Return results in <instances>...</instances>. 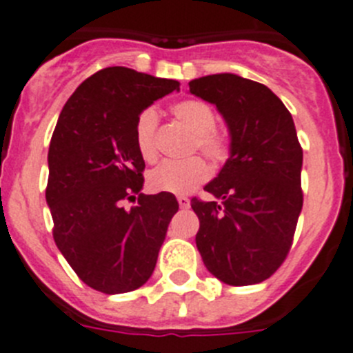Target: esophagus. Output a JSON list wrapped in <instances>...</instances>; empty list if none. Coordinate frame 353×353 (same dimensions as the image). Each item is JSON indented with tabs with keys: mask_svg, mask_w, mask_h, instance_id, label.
I'll return each mask as SVG.
<instances>
[{
	"mask_svg": "<svg viewBox=\"0 0 353 353\" xmlns=\"http://www.w3.org/2000/svg\"><path fill=\"white\" fill-rule=\"evenodd\" d=\"M176 201H179L180 208H189L190 206L189 198H185V196H179V198H176Z\"/></svg>",
	"mask_w": 353,
	"mask_h": 353,
	"instance_id": "1",
	"label": "esophagus"
}]
</instances>
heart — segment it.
Masks as SVG:
<instances>
[{"instance_id": "obj_1", "label": "heart", "mask_w": 353, "mask_h": 353, "mask_svg": "<svg viewBox=\"0 0 353 353\" xmlns=\"http://www.w3.org/2000/svg\"><path fill=\"white\" fill-rule=\"evenodd\" d=\"M176 121L194 132L192 150H199L212 163L221 164L229 157L231 145L224 132L216 131L215 110L201 99H182L171 106ZM157 124L159 113L155 108H145L134 124V145L145 161L157 157ZM210 179V168L201 157L187 161H164L148 174V187L155 192L189 194Z\"/></svg>"}]
</instances>
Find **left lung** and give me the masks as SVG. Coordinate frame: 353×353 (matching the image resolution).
<instances>
[{
	"label": "left lung",
	"instance_id": "obj_1",
	"mask_svg": "<svg viewBox=\"0 0 353 353\" xmlns=\"http://www.w3.org/2000/svg\"><path fill=\"white\" fill-rule=\"evenodd\" d=\"M190 94L213 103L231 134V155L192 198L196 245L206 270L228 285L261 283L282 266L303 208V148L292 115L266 85L219 73L189 82Z\"/></svg>",
	"mask_w": 353,
	"mask_h": 353
}]
</instances>
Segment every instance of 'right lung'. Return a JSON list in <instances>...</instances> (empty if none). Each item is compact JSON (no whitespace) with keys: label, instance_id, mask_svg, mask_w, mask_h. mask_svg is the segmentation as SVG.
<instances>
[{"label":"right lung","instance_id":"1","mask_svg":"<svg viewBox=\"0 0 353 353\" xmlns=\"http://www.w3.org/2000/svg\"><path fill=\"white\" fill-rule=\"evenodd\" d=\"M176 80L112 66L83 80L59 115L48 147L47 205L54 241L83 283L105 294L131 292L154 273L173 194H141L145 161L134 124ZM139 196L129 210L124 201Z\"/></svg>","mask_w":353,"mask_h":353}]
</instances>
